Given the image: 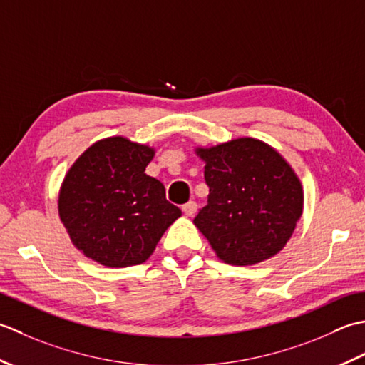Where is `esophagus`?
I'll return each instance as SVG.
<instances>
[{
    "mask_svg": "<svg viewBox=\"0 0 365 365\" xmlns=\"http://www.w3.org/2000/svg\"><path fill=\"white\" fill-rule=\"evenodd\" d=\"M182 212L187 215V217H192L193 214L197 212V203L195 202H189V203H185V205H182Z\"/></svg>",
    "mask_w": 365,
    "mask_h": 365,
    "instance_id": "esophagus-1",
    "label": "esophagus"
}]
</instances>
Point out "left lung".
<instances>
[{"instance_id": "8db88e82", "label": "left lung", "mask_w": 365, "mask_h": 365, "mask_svg": "<svg viewBox=\"0 0 365 365\" xmlns=\"http://www.w3.org/2000/svg\"><path fill=\"white\" fill-rule=\"evenodd\" d=\"M210 187L193 224L228 264L247 266L284 249L302 214V187L293 168L269 145L236 138L198 148Z\"/></svg>"}]
</instances>
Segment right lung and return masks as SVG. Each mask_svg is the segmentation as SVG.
<instances>
[{"instance_id": "1", "label": "right lung", "mask_w": 365, "mask_h": 365, "mask_svg": "<svg viewBox=\"0 0 365 365\" xmlns=\"http://www.w3.org/2000/svg\"><path fill=\"white\" fill-rule=\"evenodd\" d=\"M153 158V148L111 137L89 146L73 163L58 210L83 255L108 267L140 264L180 217L163 184L145 173Z\"/></svg>"}]
</instances>
